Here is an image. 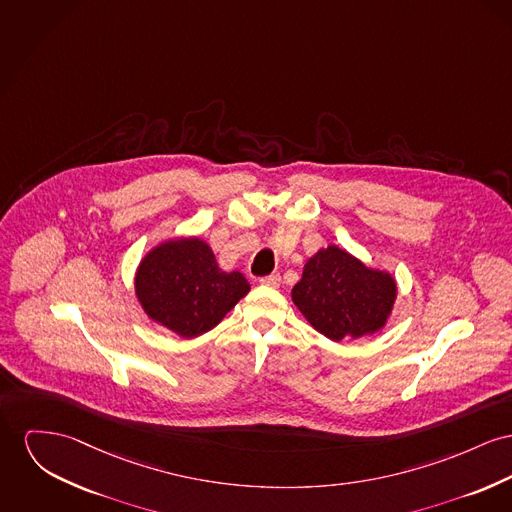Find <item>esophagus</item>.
Wrapping results in <instances>:
<instances>
[{
	"mask_svg": "<svg viewBox=\"0 0 512 512\" xmlns=\"http://www.w3.org/2000/svg\"><path fill=\"white\" fill-rule=\"evenodd\" d=\"M260 283H262V285H268V287H279L281 277H279V273H272V275L260 277Z\"/></svg>",
	"mask_w": 512,
	"mask_h": 512,
	"instance_id": "34e87169",
	"label": "esophagus"
}]
</instances>
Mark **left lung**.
I'll return each instance as SVG.
<instances>
[{
  "instance_id": "obj_1",
  "label": "left lung",
  "mask_w": 512,
  "mask_h": 512,
  "mask_svg": "<svg viewBox=\"0 0 512 512\" xmlns=\"http://www.w3.org/2000/svg\"><path fill=\"white\" fill-rule=\"evenodd\" d=\"M291 295L312 328L341 341L373 334L386 324L396 301V281L332 244L308 260Z\"/></svg>"
}]
</instances>
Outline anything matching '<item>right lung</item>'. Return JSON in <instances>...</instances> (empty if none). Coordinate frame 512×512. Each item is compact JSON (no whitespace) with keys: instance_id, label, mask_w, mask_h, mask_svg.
Listing matches in <instances>:
<instances>
[{"instance_id":"1","label":"right lung","mask_w":512,"mask_h":512,"mask_svg":"<svg viewBox=\"0 0 512 512\" xmlns=\"http://www.w3.org/2000/svg\"><path fill=\"white\" fill-rule=\"evenodd\" d=\"M250 291L240 272H221L200 239H180L153 248L139 264L136 295L143 310L182 338L215 328Z\"/></svg>"}]
</instances>
